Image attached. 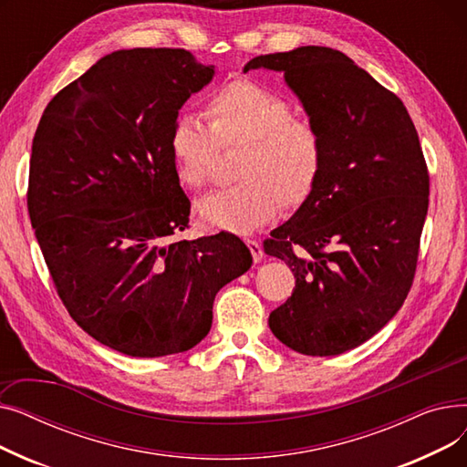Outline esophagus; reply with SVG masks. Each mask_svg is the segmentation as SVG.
I'll list each match as a JSON object with an SVG mask.
<instances>
[{
  "label": "esophagus",
  "mask_w": 467,
  "mask_h": 467,
  "mask_svg": "<svg viewBox=\"0 0 467 467\" xmlns=\"http://www.w3.org/2000/svg\"><path fill=\"white\" fill-rule=\"evenodd\" d=\"M246 244H248V248H250V252H252V257H254V261H255V263H259V261L265 257L263 246H261L259 242H255V240H248Z\"/></svg>",
  "instance_id": "obj_1"
}]
</instances>
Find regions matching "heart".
<instances>
[{
	"mask_svg": "<svg viewBox=\"0 0 467 467\" xmlns=\"http://www.w3.org/2000/svg\"><path fill=\"white\" fill-rule=\"evenodd\" d=\"M210 125L192 113L171 122L168 151L178 180L204 187L219 145H242L233 187L206 194L196 204L212 229L250 233L280 208L297 206L312 192L324 161V145L310 122L285 98L238 79L219 88L206 106Z\"/></svg>",
	"mask_w": 467,
	"mask_h": 467,
	"instance_id": "heart-1",
	"label": "heart"
}]
</instances>
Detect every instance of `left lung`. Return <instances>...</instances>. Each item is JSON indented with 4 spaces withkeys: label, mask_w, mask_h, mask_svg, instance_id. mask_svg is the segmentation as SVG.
<instances>
[{
    "label": "left lung",
    "mask_w": 467,
    "mask_h": 467,
    "mask_svg": "<svg viewBox=\"0 0 467 467\" xmlns=\"http://www.w3.org/2000/svg\"><path fill=\"white\" fill-rule=\"evenodd\" d=\"M259 67L284 73L324 145L312 192L265 242L296 276L268 327L299 354L337 356L407 299L428 213L422 147L400 98L335 48L261 55L244 73Z\"/></svg>",
    "instance_id": "8db88e82"
}]
</instances>
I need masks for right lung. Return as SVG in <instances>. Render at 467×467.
I'll use <instances>...</instances> for the list:
<instances>
[{"instance_id": "obj_1", "label": "right lung", "mask_w": 467, "mask_h": 467, "mask_svg": "<svg viewBox=\"0 0 467 467\" xmlns=\"http://www.w3.org/2000/svg\"><path fill=\"white\" fill-rule=\"evenodd\" d=\"M185 48H120L64 87L37 125L28 212L69 316L132 358L187 352L217 291L252 266L238 236L183 240L191 202L168 136L213 79Z\"/></svg>"}]
</instances>
